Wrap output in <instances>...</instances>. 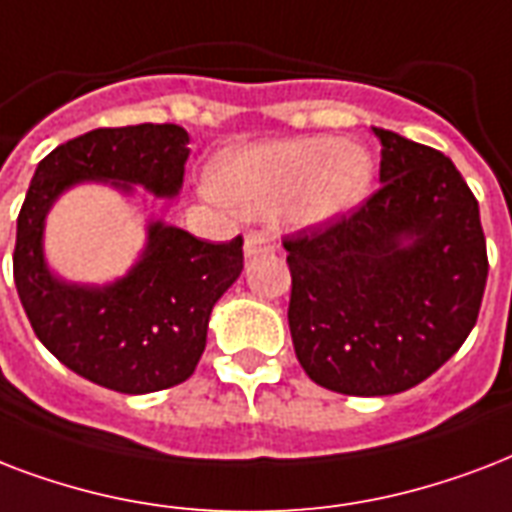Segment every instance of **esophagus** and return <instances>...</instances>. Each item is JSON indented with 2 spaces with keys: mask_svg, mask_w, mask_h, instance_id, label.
I'll list each match as a JSON object with an SVG mask.
<instances>
[{
  "mask_svg": "<svg viewBox=\"0 0 512 512\" xmlns=\"http://www.w3.org/2000/svg\"><path fill=\"white\" fill-rule=\"evenodd\" d=\"M272 251V243L264 232H248L245 235V259H253V256H261V253Z\"/></svg>",
  "mask_w": 512,
  "mask_h": 512,
  "instance_id": "esophagus-1",
  "label": "esophagus"
}]
</instances>
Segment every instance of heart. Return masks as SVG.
I'll use <instances>...</instances> for the list:
<instances>
[{"mask_svg": "<svg viewBox=\"0 0 512 512\" xmlns=\"http://www.w3.org/2000/svg\"><path fill=\"white\" fill-rule=\"evenodd\" d=\"M229 208L253 219L283 213L293 227L320 229L358 211L374 184V160L336 136H307L245 146L211 173Z\"/></svg>", "mask_w": 512, "mask_h": 512, "instance_id": "obj_1", "label": "heart"}]
</instances>
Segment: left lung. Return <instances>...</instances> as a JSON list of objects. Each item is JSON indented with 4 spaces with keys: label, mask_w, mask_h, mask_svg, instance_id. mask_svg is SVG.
Returning a JSON list of instances; mask_svg holds the SVG:
<instances>
[{
    "label": "left lung",
    "mask_w": 512,
    "mask_h": 512,
    "mask_svg": "<svg viewBox=\"0 0 512 512\" xmlns=\"http://www.w3.org/2000/svg\"><path fill=\"white\" fill-rule=\"evenodd\" d=\"M374 136L382 189L350 219L283 243L301 368L363 398L435 374L473 331L489 275L478 200L454 162L392 130Z\"/></svg>",
    "instance_id": "1"
}]
</instances>
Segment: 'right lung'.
<instances>
[{
	"instance_id": "obj_1",
	"label": "right lung",
	"mask_w": 512,
	"mask_h": 512,
	"mask_svg": "<svg viewBox=\"0 0 512 512\" xmlns=\"http://www.w3.org/2000/svg\"><path fill=\"white\" fill-rule=\"evenodd\" d=\"M181 125L98 128L39 162L18 216L13 275L34 334L63 366L125 395L168 390L200 363L216 301L243 272V237L208 243L162 219L146 224L136 264L109 283H71L45 256L47 213L79 184L136 186L173 200L184 184Z\"/></svg>"
}]
</instances>
